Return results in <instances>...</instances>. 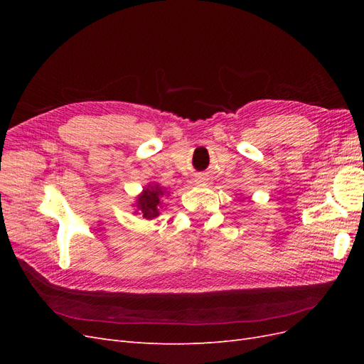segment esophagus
Masks as SVG:
<instances>
[{
	"label": "esophagus",
	"mask_w": 364,
	"mask_h": 364,
	"mask_svg": "<svg viewBox=\"0 0 364 364\" xmlns=\"http://www.w3.org/2000/svg\"><path fill=\"white\" fill-rule=\"evenodd\" d=\"M200 182H203V178H197V183H200Z\"/></svg>",
	"instance_id": "obj_1"
}]
</instances>
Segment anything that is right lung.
Returning <instances> with one entry per match:
<instances>
[{
    "mask_svg": "<svg viewBox=\"0 0 364 364\" xmlns=\"http://www.w3.org/2000/svg\"><path fill=\"white\" fill-rule=\"evenodd\" d=\"M167 188H162L159 183H149L135 199V213L144 220H153L159 217L161 209L164 208V197H167Z\"/></svg>",
    "mask_w": 364,
    "mask_h": 364,
    "instance_id": "obj_1",
    "label": "right lung"
}]
</instances>
